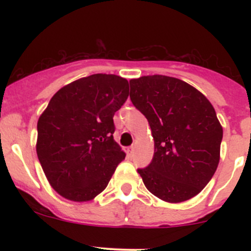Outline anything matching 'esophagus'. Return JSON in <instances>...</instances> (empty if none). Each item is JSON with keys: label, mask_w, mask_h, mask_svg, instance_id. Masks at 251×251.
Returning <instances> with one entry per match:
<instances>
[{"label": "esophagus", "mask_w": 251, "mask_h": 251, "mask_svg": "<svg viewBox=\"0 0 251 251\" xmlns=\"http://www.w3.org/2000/svg\"><path fill=\"white\" fill-rule=\"evenodd\" d=\"M126 153H127V156H132L133 155V153H135V147L133 146H131V147H128L127 148V151H126Z\"/></svg>", "instance_id": "esophagus-1"}]
</instances>
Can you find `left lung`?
<instances>
[{
	"label": "left lung",
	"mask_w": 251,
	"mask_h": 251,
	"mask_svg": "<svg viewBox=\"0 0 251 251\" xmlns=\"http://www.w3.org/2000/svg\"><path fill=\"white\" fill-rule=\"evenodd\" d=\"M132 104L148 120L154 156L138 169L144 186L168 203L201 193L220 161L222 126L211 103L179 78L148 75L130 80Z\"/></svg>",
	"instance_id": "left-lung-1"
}]
</instances>
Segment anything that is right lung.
<instances>
[{
	"mask_svg": "<svg viewBox=\"0 0 251 251\" xmlns=\"http://www.w3.org/2000/svg\"><path fill=\"white\" fill-rule=\"evenodd\" d=\"M128 97V81L93 74L68 83L37 121L36 153L50 187L73 201H92L126 154L114 141L113 116Z\"/></svg>",
	"mask_w": 251,
	"mask_h": 251,
	"instance_id": "obj_1",
	"label": "right lung"
}]
</instances>
